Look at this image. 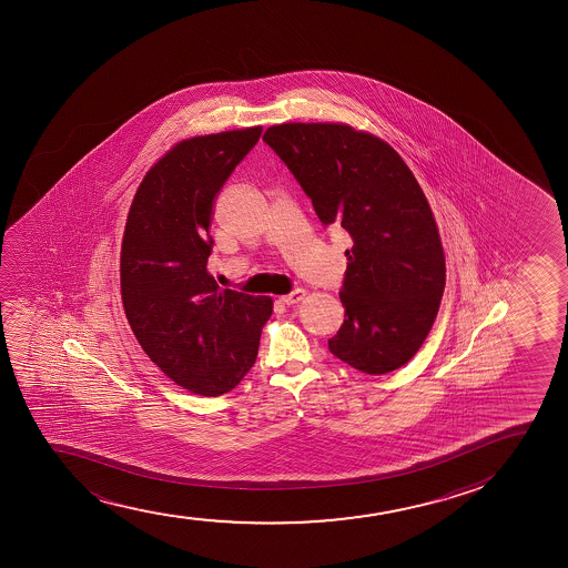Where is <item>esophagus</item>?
Listing matches in <instances>:
<instances>
[{
    "mask_svg": "<svg viewBox=\"0 0 568 568\" xmlns=\"http://www.w3.org/2000/svg\"><path fill=\"white\" fill-rule=\"evenodd\" d=\"M305 290H295V292H292V294L282 295L281 301L284 303V305H297L300 301L305 300Z\"/></svg>",
    "mask_w": 568,
    "mask_h": 568,
    "instance_id": "34e87169",
    "label": "esophagus"
}]
</instances>
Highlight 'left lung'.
<instances>
[{
    "mask_svg": "<svg viewBox=\"0 0 568 568\" xmlns=\"http://www.w3.org/2000/svg\"><path fill=\"white\" fill-rule=\"evenodd\" d=\"M263 140L286 163L324 225L345 229V322L329 353L367 375L418 353L445 290V254L417 178L385 140L346 123H282Z\"/></svg>",
    "mask_w": 568,
    "mask_h": 568,
    "instance_id": "8db88e82",
    "label": "left lung"
}]
</instances>
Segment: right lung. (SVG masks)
<instances>
[{
	"label": "right lung",
	"instance_id": "1",
	"mask_svg": "<svg viewBox=\"0 0 568 568\" xmlns=\"http://www.w3.org/2000/svg\"><path fill=\"white\" fill-rule=\"evenodd\" d=\"M260 124L185 138L138 185L121 244V300L144 353L191 394L215 398L252 369L273 300L222 290L209 271L214 201Z\"/></svg>",
	"mask_w": 568,
	"mask_h": 568
}]
</instances>
